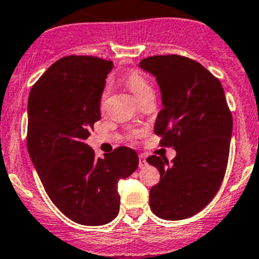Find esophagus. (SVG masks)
I'll use <instances>...</instances> for the list:
<instances>
[{
  "mask_svg": "<svg viewBox=\"0 0 259 259\" xmlns=\"http://www.w3.org/2000/svg\"><path fill=\"white\" fill-rule=\"evenodd\" d=\"M146 164V159L144 155H139V168H143Z\"/></svg>",
  "mask_w": 259,
  "mask_h": 259,
  "instance_id": "obj_1",
  "label": "esophagus"
}]
</instances>
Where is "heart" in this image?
<instances>
[{
    "instance_id": "1",
    "label": "heart",
    "mask_w": 259,
    "mask_h": 259,
    "mask_svg": "<svg viewBox=\"0 0 259 259\" xmlns=\"http://www.w3.org/2000/svg\"><path fill=\"white\" fill-rule=\"evenodd\" d=\"M125 83H126L127 88L132 90V93L134 94L135 98L139 101H143L148 96H154L153 85L150 83V81L146 79L145 75H143L140 71L133 70V71L127 72L126 76H125ZM108 94L109 88L106 86L103 90V94H101V105H104V103H105L106 98H108ZM137 135H139V133H133V137H137Z\"/></svg>"
}]
</instances>
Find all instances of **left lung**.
<instances>
[{"instance_id":"obj_1","label":"left lung","mask_w":259,"mask_h":259,"mask_svg":"<svg viewBox=\"0 0 259 259\" xmlns=\"http://www.w3.org/2000/svg\"><path fill=\"white\" fill-rule=\"evenodd\" d=\"M139 66L156 77L163 109L154 133L160 146L177 150L168 159L146 161L160 173L151 187L150 209L159 218L180 221L199 213L218 192L227 170L233 120L221 81L203 65L180 55L143 59Z\"/></svg>"}]
</instances>
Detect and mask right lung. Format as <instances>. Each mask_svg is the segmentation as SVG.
<instances>
[{"instance_id":"add662e5","label":"right lung","mask_w":259,"mask_h":259,"mask_svg":"<svg viewBox=\"0 0 259 259\" xmlns=\"http://www.w3.org/2000/svg\"><path fill=\"white\" fill-rule=\"evenodd\" d=\"M113 62L70 55L36 81L28 96L27 149L46 193L67 218L103 226L119 213L117 184L138 168L137 151L119 146L96 158L86 144L100 120V100Z\"/></svg>"}]
</instances>
